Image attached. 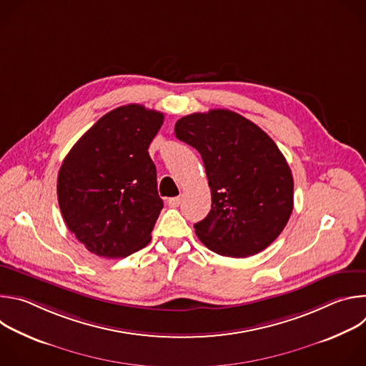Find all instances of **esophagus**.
I'll return each instance as SVG.
<instances>
[{
	"mask_svg": "<svg viewBox=\"0 0 366 366\" xmlns=\"http://www.w3.org/2000/svg\"><path fill=\"white\" fill-rule=\"evenodd\" d=\"M181 201H182L181 197H174V198H169V199H168V204H169L171 207H178V205L181 204Z\"/></svg>",
	"mask_w": 366,
	"mask_h": 366,
	"instance_id": "obj_1",
	"label": "esophagus"
}]
</instances>
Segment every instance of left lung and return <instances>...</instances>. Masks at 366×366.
<instances>
[{
  "label": "left lung",
  "mask_w": 366,
  "mask_h": 366,
  "mask_svg": "<svg viewBox=\"0 0 366 366\" xmlns=\"http://www.w3.org/2000/svg\"><path fill=\"white\" fill-rule=\"evenodd\" d=\"M175 136L195 147L212 188V210L195 223L210 250L246 257L267 249L284 230L294 205V179L275 142L230 110L179 119Z\"/></svg>",
  "instance_id": "obj_1"
}]
</instances>
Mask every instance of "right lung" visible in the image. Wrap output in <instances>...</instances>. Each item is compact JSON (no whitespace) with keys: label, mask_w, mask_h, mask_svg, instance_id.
I'll return each mask as SVG.
<instances>
[{"label":"right lung","mask_w":366,"mask_h":366,"mask_svg":"<svg viewBox=\"0 0 366 366\" xmlns=\"http://www.w3.org/2000/svg\"><path fill=\"white\" fill-rule=\"evenodd\" d=\"M162 124V113L129 104L102 116L64 159L61 213L94 254L126 257L150 242L164 201L147 149Z\"/></svg>","instance_id":"1"}]
</instances>
